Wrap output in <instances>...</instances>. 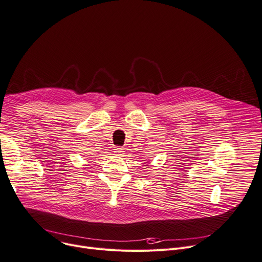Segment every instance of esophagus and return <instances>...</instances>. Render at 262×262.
I'll return each mask as SVG.
<instances>
[{
    "label": "esophagus",
    "mask_w": 262,
    "mask_h": 262,
    "mask_svg": "<svg viewBox=\"0 0 262 262\" xmlns=\"http://www.w3.org/2000/svg\"><path fill=\"white\" fill-rule=\"evenodd\" d=\"M114 151H115V154H117V155H122V154L124 152V149L122 148V147H120V146H117V147L114 148Z\"/></svg>",
    "instance_id": "1"
}]
</instances>
